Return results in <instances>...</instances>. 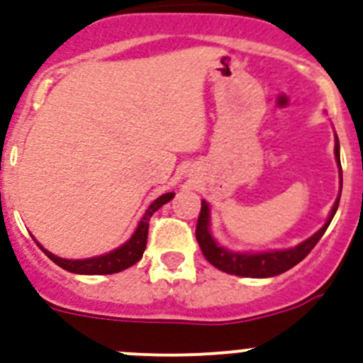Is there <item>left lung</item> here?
I'll list each match as a JSON object with an SVG mask.
<instances>
[{"label": "left lung", "instance_id": "1", "mask_svg": "<svg viewBox=\"0 0 363 363\" xmlns=\"http://www.w3.org/2000/svg\"><path fill=\"white\" fill-rule=\"evenodd\" d=\"M335 156H336V162H338L340 165L338 138H336V143H335ZM340 172H342V167H340ZM340 178H342V174H340ZM340 194H342V191H340ZM340 194L338 198H336L335 205H333V211L331 214H329V218H327L325 225H323L318 233L313 234L309 240L301 242L300 245L293 247V249L258 252V255H242V252L227 251V249L218 245L216 240L211 236L209 205H207V201H201L200 216H198V223H196V240L198 243H200V249L201 252H203L205 259H207L209 264H213L216 269H220V271L227 272V274H236V277H245V278L277 277V274H281V272L289 271L291 267L300 264L301 259L306 258V256L313 251L314 245L320 242V238H322L323 233H325L327 227H329V223H331L336 209H338Z\"/></svg>", "mask_w": 363, "mask_h": 363}]
</instances>
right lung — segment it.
I'll list each match as a JSON object with an SVG mask.
<instances>
[{
    "label": "right lung",
    "instance_id": "1",
    "mask_svg": "<svg viewBox=\"0 0 363 363\" xmlns=\"http://www.w3.org/2000/svg\"><path fill=\"white\" fill-rule=\"evenodd\" d=\"M174 198V192H167L163 196H160L158 200H154L149 205V209L143 214L142 221L138 223L136 230L130 236V240L127 243H123L121 247H118L116 251L108 252L104 256H96V258H86V259H65L60 258V256H54L52 252L45 251L43 247L40 245L41 251L52 259L54 264L60 265L62 269L69 272H76V274H114V272H120L123 269H129L130 265H134L136 262H140L143 256V251L147 247V234H149V220L156 211L165 205L167 201H171Z\"/></svg>",
    "mask_w": 363,
    "mask_h": 363
}]
</instances>
